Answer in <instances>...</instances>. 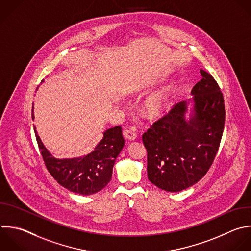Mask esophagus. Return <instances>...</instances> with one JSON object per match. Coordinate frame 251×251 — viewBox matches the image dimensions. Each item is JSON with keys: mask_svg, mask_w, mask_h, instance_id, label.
Instances as JSON below:
<instances>
[{"mask_svg": "<svg viewBox=\"0 0 251 251\" xmlns=\"http://www.w3.org/2000/svg\"><path fill=\"white\" fill-rule=\"evenodd\" d=\"M123 135H124V137H125L126 139H127V140H134V139L136 138V134H135L133 131L128 130V129L125 130V131L123 132Z\"/></svg>", "mask_w": 251, "mask_h": 251, "instance_id": "obj_1", "label": "esophagus"}]
</instances>
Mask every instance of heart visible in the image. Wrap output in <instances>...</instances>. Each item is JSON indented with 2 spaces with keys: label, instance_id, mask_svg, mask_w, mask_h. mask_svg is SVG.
Segmentation results:
<instances>
[{
  "label": "heart",
  "instance_id": "obj_1",
  "mask_svg": "<svg viewBox=\"0 0 251 251\" xmlns=\"http://www.w3.org/2000/svg\"><path fill=\"white\" fill-rule=\"evenodd\" d=\"M176 93L175 84H168L152 93L143 103V116L149 121H158L163 118L170 110Z\"/></svg>",
  "mask_w": 251,
  "mask_h": 251
}]
</instances>
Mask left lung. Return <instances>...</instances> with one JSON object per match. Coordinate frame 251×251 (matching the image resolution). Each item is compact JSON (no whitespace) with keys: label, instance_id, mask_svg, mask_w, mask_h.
I'll return each instance as SVG.
<instances>
[{"label":"left lung","instance_id":"8db88e82","mask_svg":"<svg viewBox=\"0 0 251 251\" xmlns=\"http://www.w3.org/2000/svg\"><path fill=\"white\" fill-rule=\"evenodd\" d=\"M202 79L189 101L176 104L142 135L147 150L148 179L159 188L176 192L195 184L210 169L225 126V104L213 76L200 70Z\"/></svg>","mask_w":251,"mask_h":251}]
</instances>
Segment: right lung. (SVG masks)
<instances>
[{"label":"right lung","mask_w":251,"mask_h":251,"mask_svg":"<svg viewBox=\"0 0 251 251\" xmlns=\"http://www.w3.org/2000/svg\"><path fill=\"white\" fill-rule=\"evenodd\" d=\"M34 132L49 173L62 186L81 195L94 194L110 182L114 164L125 145L122 127L118 126L104 132L102 140L91 153L78 158L57 159L46 149L35 126Z\"/></svg>","instance_id":"add662e5"}]
</instances>
